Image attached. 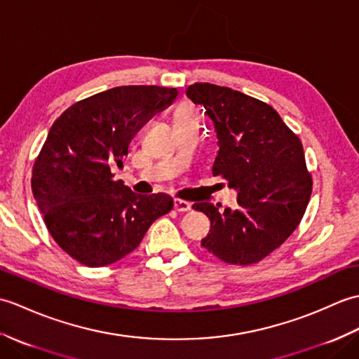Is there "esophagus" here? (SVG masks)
I'll return each instance as SVG.
<instances>
[{"mask_svg": "<svg viewBox=\"0 0 359 359\" xmlns=\"http://www.w3.org/2000/svg\"><path fill=\"white\" fill-rule=\"evenodd\" d=\"M174 210L179 212H185L191 210V202H187L184 199H174Z\"/></svg>", "mask_w": 359, "mask_h": 359, "instance_id": "1", "label": "esophagus"}]
</instances>
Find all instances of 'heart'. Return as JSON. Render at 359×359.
<instances>
[{"label": "heart", "mask_w": 359, "mask_h": 359, "mask_svg": "<svg viewBox=\"0 0 359 359\" xmlns=\"http://www.w3.org/2000/svg\"><path fill=\"white\" fill-rule=\"evenodd\" d=\"M175 123H197L199 121V111L191 103H182L174 114Z\"/></svg>", "instance_id": "heart-1"}]
</instances>
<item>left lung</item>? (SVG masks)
<instances>
[{"label":"left lung","instance_id":"8db88e82","mask_svg":"<svg viewBox=\"0 0 359 359\" xmlns=\"http://www.w3.org/2000/svg\"><path fill=\"white\" fill-rule=\"evenodd\" d=\"M187 95L215 121L219 152L212 174L238 189L236 210L194 203L211 220L202 247L220 261L251 265L292 234L311 196L302 143L270 104L225 86L194 83Z\"/></svg>","mask_w":359,"mask_h":359}]
</instances>
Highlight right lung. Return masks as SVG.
Here are the masks:
<instances>
[{"instance_id": "right-lung-1", "label": "right lung", "mask_w": 359, "mask_h": 359, "mask_svg": "<svg viewBox=\"0 0 359 359\" xmlns=\"http://www.w3.org/2000/svg\"><path fill=\"white\" fill-rule=\"evenodd\" d=\"M177 89L118 86L69 106L50 128L32 168V193L44 224L66 255L86 266L120 261L174 207L168 194H134L114 179L129 143Z\"/></svg>"}]
</instances>
